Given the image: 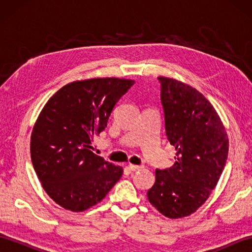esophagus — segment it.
I'll use <instances>...</instances> for the list:
<instances>
[{
    "instance_id": "34e87169",
    "label": "esophagus",
    "mask_w": 252,
    "mask_h": 252,
    "mask_svg": "<svg viewBox=\"0 0 252 252\" xmlns=\"http://www.w3.org/2000/svg\"><path fill=\"white\" fill-rule=\"evenodd\" d=\"M129 169H130L131 171H137V170L142 169V165H136V164L130 163V164H129Z\"/></svg>"
}]
</instances>
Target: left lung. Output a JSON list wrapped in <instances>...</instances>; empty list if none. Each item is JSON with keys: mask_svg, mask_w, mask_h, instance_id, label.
I'll return each mask as SVG.
<instances>
[{"mask_svg": "<svg viewBox=\"0 0 252 252\" xmlns=\"http://www.w3.org/2000/svg\"><path fill=\"white\" fill-rule=\"evenodd\" d=\"M165 135L175 147L171 168L157 169L149 202L170 219L194 213L218 184L225 167L228 138L205 96L178 80L159 77Z\"/></svg>", "mask_w": 252, "mask_h": 252, "instance_id": "8db88e82", "label": "left lung"}]
</instances>
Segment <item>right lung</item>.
I'll return each mask as SVG.
<instances>
[{
    "instance_id": "right-lung-1",
    "label": "right lung",
    "mask_w": 252,
    "mask_h": 252,
    "mask_svg": "<svg viewBox=\"0 0 252 252\" xmlns=\"http://www.w3.org/2000/svg\"><path fill=\"white\" fill-rule=\"evenodd\" d=\"M134 83L118 78L71 82L42 109L31 134V160L44 190L61 207L87 210L120 180L123 169L95 155L91 142Z\"/></svg>"
}]
</instances>
